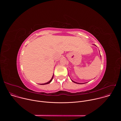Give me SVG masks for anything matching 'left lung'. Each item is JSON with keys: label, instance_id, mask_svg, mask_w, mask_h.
Here are the masks:
<instances>
[{"label": "left lung", "instance_id": "1", "mask_svg": "<svg viewBox=\"0 0 121 121\" xmlns=\"http://www.w3.org/2000/svg\"><path fill=\"white\" fill-rule=\"evenodd\" d=\"M73 82H74V83H77V84H83V83H77V82H75V81H73L72 80H71ZM84 84V83H83Z\"/></svg>", "mask_w": 121, "mask_h": 121}]
</instances>
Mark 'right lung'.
<instances>
[{"mask_svg":"<svg viewBox=\"0 0 121 121\" xmlns=\"http://www.w3.org/2000/svg\"><path fill=\"white\" fill-rule=\"evenodd\" d=\"M53 77H54V75H53V77H52V78L51 79V80L49 81H48V82H47V83H44V84H41V85H46V84H49V83H50L51 81H52V80H53Z\"/></svg>","mask_w":121,"mask_h":121,"instance_id":"obj_1","label":"right lung"}]
</instances>
